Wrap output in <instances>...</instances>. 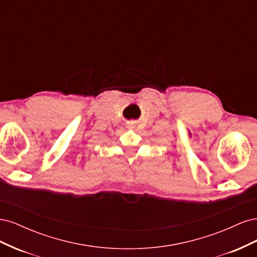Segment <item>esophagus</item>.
Wrapping results in <instances>:
<instances>
[{"label":"esophagus","instance_id":"34e87169","mask_svg":"<svg viewBox=\"0 0 257 257\" xmlns=\"http://www.w3.org/2000/svg\"><path fill=\"white\" fill-rule=\"evenodd\" d=\"M128 127H130V128H131V127H134V126H133V124H131V123H130V124H128Z\"/></svg>","mask_w":257,"mask_h":257}]
</instances>
